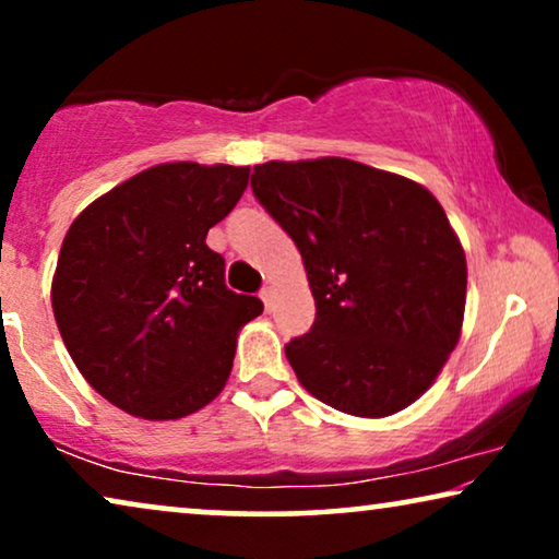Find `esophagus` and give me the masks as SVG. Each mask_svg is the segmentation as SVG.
Instances as JSON below:
<instances>
[{"mask_svg":"<svg viewBox=\"0 0 559 559\" xmlns=\"http://www.w3.org/2000/svg\"><path fill=\"white\" fill-rule=\"evenodd\" d=\"M259 297H262L264 308H266V310H272V300H274V287H272V285H264V287H262V293H259Z\"/></svg>","mask_w":559,"mask_h":559,"instance_id":"34e87169","label":"esophagus"}]
</instances>
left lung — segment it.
Masks as SVG:
<instances>
[{"instance_id":"obj_1","label":"left lung","mask_w":559,"mask_h":559,"mask_svg":"<svg viewBox=\"0 0 559 559\" xmlns=\"http://www.w3.org/2000/svg\"><path fill=\"white\" fill-rule=\"evenodd\" d=\"M251 190L293 236L316 297L285 346L328 407L389 417L419 400L457 346L465 251L430 190L343 157L257 165Z\"/></svg>"}]
</instances>
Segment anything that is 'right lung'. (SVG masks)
I'll return each instance as SVG.
<instances>
[{"label": "right lung", "instance_id": "1", "mask_svg": "<svg viewBox=\"0 0 559 559\" xmlns=\"http://www.w3.org/2000/svg\"><path fill=\"white\" fill-rule=\"evenodd\" d=\"M249 186V167L165 163L96 198L68 228L52 312L83 379L142 419H180L216 400L236 335L264 310L226 287L209 228Z\"/></svg>", "mask_w": 559, "mask_h": 559}]
</instances>
